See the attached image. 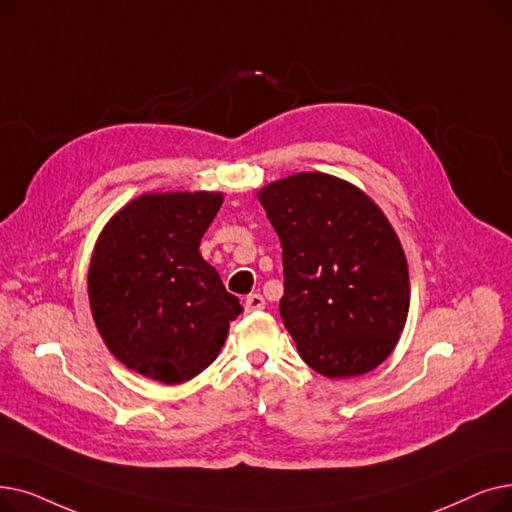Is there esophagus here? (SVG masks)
<instances>
[{"mask_svg":"<svg viewBox=\"0 0 512 512\" xmlns=\"http://www.w3.org/2000/svg\"><path fill=\"white\" fill-rule=\"evenodd\" d=\"M261 309H265V299L261 295L253 293L244 299V311H247V314H253V311H261Z\"/></svg>","mask_w":512,"mask_h":512,"instance_id":"esophagus-1","label":"esophagus"}]
</instances>
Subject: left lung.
<instances>
[{
	"mask_svg": "<svg viewBox=\"0 0 512 512\" xmlns=\"http://www.w3.org/2000/svg\"><path fill=\"white\" fill-rule=\"evenodd\" d=\"M257 198L282 242L280 316L303 362L328 379L383 364L408 318L410 276L379 205L318 171L272 182Z\"/></svg>",
	"mask_w": 512,
	"mask_h": 512,
	"instance_id": "obj_1",
	"label": "left lung"
}]
</instances>
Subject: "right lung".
<instances>
[{
    "mask_svg": "<svg viewBox=\"0 0 512 512\" xmlns=\"http://www.w3.org/2000/svg\"><path fill=\"white\" fill-rule=\"evenodd\" d=\"M221 192H150L110 217L87 293L108 351L146 379L177 385L213 364L242 314L198 247Z\"/></svg>",
    "mask_w": 512,
    "mask_h": 512,
    "instance_id": "obj_1",
    "label": "right lung"
}]
</instances>
